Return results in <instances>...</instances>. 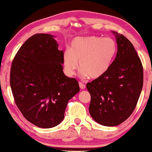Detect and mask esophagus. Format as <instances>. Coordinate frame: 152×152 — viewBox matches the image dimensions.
Listing matches in <instances>:
<instances>
[{"instance_id":"1","label":"esophagus","mask_w":152,"mask_h":152,"mask_svg":"<svg viewBox=\"0 0 152 152\" xmlns=\"http://www.w3.org/2000/svg\"><path fill=\"white\" fill-rule=\"evenodd\" d=\"M79 86L81 89H84V88H86L85 84H83V83H81V82H79Z\"/></svg>"}]
</instances>
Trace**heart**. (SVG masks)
<instances>
[{"label":"heart","instance_id":"heart-1","mask_svg":"<svg viewBox=\"0 0 152 152\" xmlns=\"http://www.w3.org/2000/svg\"><path fill=\"white\" fill-rule=\"evenodd\" d=\"M117 49L116 42L111 37L95 35L76 37L63 55L64 71L67 75L72 76L79 62L82 75L97 79L109 70Z\"/></svg>","mask_w":152,"mask_h":152}]
</instances>
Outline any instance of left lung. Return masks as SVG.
<instances>
[{
  "label": "left lung",
  "mask_w": 152,
  "mask_h": 152,
  "mask_svg": "<svg viewBox=\"0 0 152 152\" xmlns=\"http://www.w3.org/2000/svg\"><path fill=\"white\" fill-rule=\"evenodd\" d=\"M116 34L118 52L106 74L86 84L91 94L89 113L99 124L115 126L134 110L143 85L142 63L132 43Z\"/></svg>",
  "instance_id": "1"
}]
</instances>
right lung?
I'll return each mask as SVG.
<instances>
[{"instance_id":"add662e5","label":"right lung","mask_w":152,"mask_h":152,"mask_svg":"<svg viewBox=\"0 0 152 152\" xmlns=\"http://www.w3.org/2000/svg\"><path fill=\"white\" fill-rule=\"evenodd\" d=\"M64 51L54 36L35 34L27 39L12 63L10 86L23 117L36 126L49 129L61 124L78 81L63 72Z\"/></svg>"}]
</instances>
